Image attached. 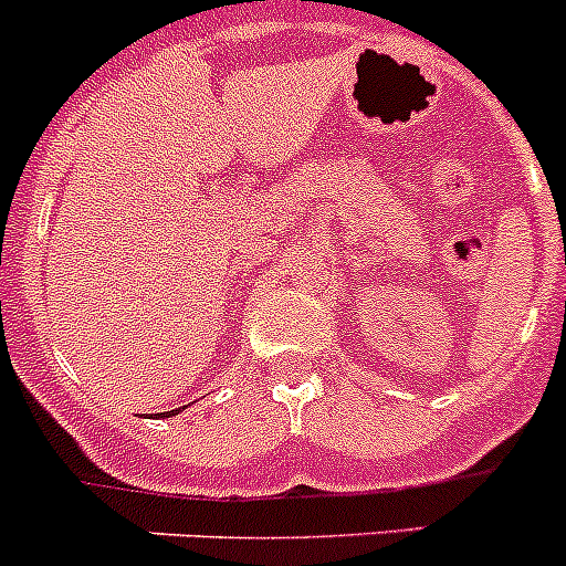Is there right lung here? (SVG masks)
<instances>
[{"label":"right lung","instance_id":"add662e5","mask_svg":"<svg viewBox=\"0 0 566 566\" xmlns=\"http://www.w3.org/2000/svg\"><path fill=\"white\" fill-rule=\"evenodd\" d=\"M156 416H158V413H156ZM167 416H175V410H169V413H167Z\"/></svg>","mask_w":566,"mask_h":566}]
</instances>
